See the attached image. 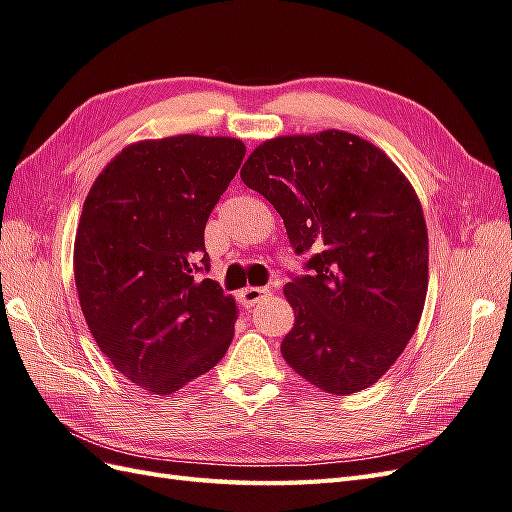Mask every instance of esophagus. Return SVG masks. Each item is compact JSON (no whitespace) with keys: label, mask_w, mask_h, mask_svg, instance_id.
I'll return each mask as SVG.
<instances>
[{"label":"esophagus","mask_w":512,"mask_h":512,"mask_svg":"<svg viewBox=\"0 0 512 512\" xmlns=\"http://www.w3.org/2000/svg\"><path fill=\"white\" fill-rule=\"evenodd\" d=\"M268 287H253V285H248V287H244V290L240 292V300H242V305L248 309V307H253V305H257L261 298L264 296H268Z\"/></svg>","instance_id":"34e87169"}]
</instances>
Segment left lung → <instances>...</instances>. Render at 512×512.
<instances>
[{
  "mask_svg": "<svg viewBox=\"0 0 512 512\" xmlns=\"http://www.w3.org/2000/svg\"><path fill=\"white\" fill-rule=\"evenodd\" d=\"M242 181L283 218L305 274L285 296L296 313L281 355L335 396L374 385L413 337L428 290L422 205L389 157L346 131L266 140Z\"/></svg>",
  "mask_w": 512,
  "mask_h": 512,
  "instance_id": "1",
  "label": "left lung"
}]
</instances>
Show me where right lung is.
<instances>
[{
	"label": "right lung",
	"mask_w": 512,
	"mask_h": 512,
	"mask_svg": "<svg viewBox=\"0 0 512 512\" xmlns=\"http://www.w3.org/2000/svg\"><path fill=\"white\" fill-rule=\"evenodd\" d=\"M244 153L238 138L142 140L86 196L73 251L86 324L114 368L157 396L212 370L233 339L238 309L203 279V235Z\"/></svg>",
	"instance_id": "right-lung-1"
}]
</instances>
